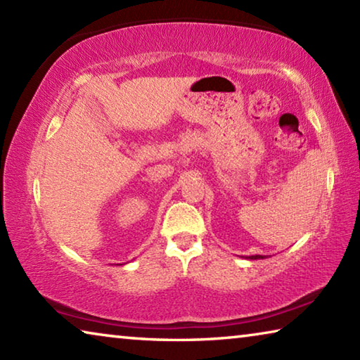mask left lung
<instances>
[{
  "label": "left lung",
  "mask_w": 360,
  "mask_h": 360,
  "mask_svg": "<svg viewBox=\"0 0 360 360\" xmlns=\"http://www.w3.org/2000/svg\"><path fill=\"white\" fill-rule=\"evenodd\" d=\"M246 259H251V260H257V259H265V255H249Z\"/></svg>",
  "instance_id": "8db88e82"
}]
</instances>
